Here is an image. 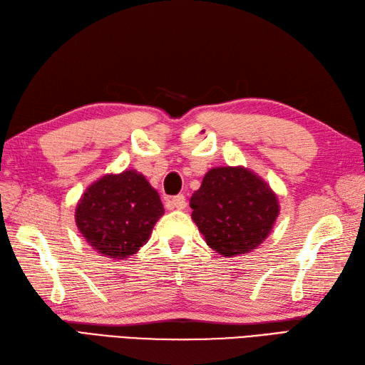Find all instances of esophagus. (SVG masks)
I'll return each mask as SVG.
<instances>
[{
  "label": "esophagus",
  "mask_w": 365,
  "mask_h": 365,
  "mask_svg": "<svg viewBox=\"0 0 365 365\" xmlns=\"http://www.w3.org/2000/svg\"><path fill=\"white\" fill-rule=\"evenodd\" d=\"M166 207L169 210H183L186 207V199L183 194H179V196H174L169 200H166Z\"/></svg>",
  "instance_id": "obj_1"
}]
</instances>
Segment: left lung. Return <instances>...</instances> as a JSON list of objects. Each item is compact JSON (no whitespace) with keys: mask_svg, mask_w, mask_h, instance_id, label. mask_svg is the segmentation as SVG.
<instances>
[{"mask_svg":"<svg viewBox=\"0 0 365 365\" xmlns=\"http://www.w3.org/2000/svg\"><path fill=\"white\" fill-rule=\"evenodd\" d=\"M190 207L207 244L222 257L257 249L272 232L279 211L270 186L242 166L210 169Z\"/></svg>","mask_w":365,"mask_h":365,"instance_id":"1","label":"left lung"}]
</instances>
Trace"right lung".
Listing matches in <instances>:
<instances>
[{
  "label": "right lung",
  "mask_w": 365,
  "mask_h": 365,
  "mask_svg": "<svg viewBox=\"0 0 365 365\" xmlns=\"http://www.w3.org/2000/svg\"><path fill=\"white\" fill-rule=\"evenodd\" d=\"M165 208L143 174L129 169L91 183L76 207V225L101 255L125 259L148 242Z\"/></svg>",
  "instance_id": "right-lung-1"
}]
</instances>
